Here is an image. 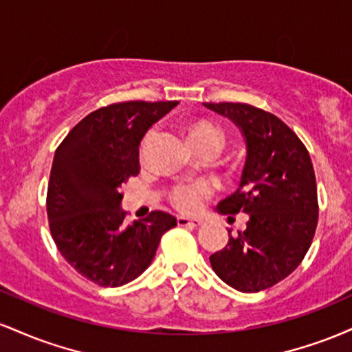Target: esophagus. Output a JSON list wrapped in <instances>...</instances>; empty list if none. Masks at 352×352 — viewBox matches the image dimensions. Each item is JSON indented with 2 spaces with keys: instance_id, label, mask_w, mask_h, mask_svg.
Instances as JSON below:
<instances>
[{
  "instance_id": "esophagus-1",
  "label": "esophagus",
  "mask_w": 352,
  "mask_h": 352,
  "mask_svg": "<svg viewBox=\"0 0 352 352\" xmlns=\"http://www.w3.org/2000/svg\"><path fill=\"white\" fill-rule=\"evenodd\" d=\"M177 223L180 227H201L204 220L201 218H188V217H179L177 218Z\"/></svg>"
}]
</instances>
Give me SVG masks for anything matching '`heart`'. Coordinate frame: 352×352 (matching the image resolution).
Instances as JSON below:
<instances>
[{"mask_svg": "<svg viewBox=\"0 0 352 352\" xmlns=\"http://www.w3.org/2000/svg\"><path fill=\"white\" fill-rule=\"evenodd\" d=\"M185 135H187L192 148L200 147V145H210V147L218 148L223 140L220 127L213 122H208V120H195V122L187 124ZM210 190H212L210 184L205 180L177 185L170 193L172 204L182 212H197L201 207V201L210 193Z\"/></svg>", "mask_w": 352, "mask_h": 352, "instance_id": "1", "label": "heart"}]
</instances>
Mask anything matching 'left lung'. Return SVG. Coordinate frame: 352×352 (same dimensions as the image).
<instances>
[{
    "mask_svg": "<svg viewBox=\"0 0 352 352\" xmlns=\"http://www.w3.org/2000/svg\"><path fill=\"white\" fill-rule=\"evenodd\" d=\"M232 120L246 145L238 188L220 200V213H246L243 232L210 256L213 272L232 288L256 293L293 273L309 250L318 223L313 164L292 129L248 104H204Z\"/></svg>",
    "mask_w": 352,
    "mask_h": 352,
    "instance_id": "8db88e82",
    "label": "left lung"
}]
</instances>
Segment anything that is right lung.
Here are the masks:
<instances>
[{
  "mask_svg": "<svg viewBox=\"0 0 352 352\" xmlns=\"http://www.w3.org/2000/svg\"><path fill=\"white\" fill-rule=\"evenodd\" d=\"M177 104L131 100L98 109L54 153L46 204L52 240L67 263L96 285L116 288L140 276L160 238L177 225L160 210L125 225L120 193L139 173L144 135Z\"/></svg>",
  "mask_w": 352,
  "mask_h": 352,
  "instance_id": "right-lung-1",
  "label": "right lung"
}]
</instances>
